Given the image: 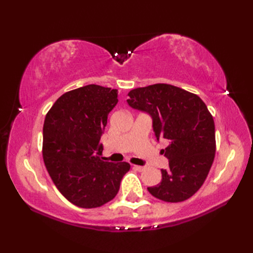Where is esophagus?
I'll return each mask as SVG.
<instances>
[{"label":"esophagus","instance_id":"obj_1","mask_svg":"<svg viewBox=\"0 0 253 253\" xmlns=\"http://www.w3.org/2000/svg\"><path fill=\"white\" fill-rule=\"evenodd\" d=\"M133 169H137V170H139V171H142V170H144V169H146L147 168H146V166H140V165H133Z\"/></svg>","mask_w":253,"mask_h":253}]
</instances>
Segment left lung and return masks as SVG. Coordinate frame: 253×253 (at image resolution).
Segmentation results:
<instances>
[{"label": "left lung", "mask_w": 253, "mask_h": 253, "mask_svg": "<svg viewBox=\"0 0 253 253\" xmlns=\"http://www.w3.org/2000/svg\"><path fill=\"white\" fill-rule=\"evenodd\" d=\"M127 103L152 118L157 140L166 139L163 150L169 169H161L162 180L148 187L165 202H181L200 189L215 157V126L206 103L178 87L155 84L131 90Z\"/></svg>", "instance_id": "left-lung-1"}]
</instances>
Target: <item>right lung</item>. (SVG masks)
<instances>
[{"mask_svg":"<svg viewBox=\"0 0 253 253\" xmlns=\"http://www.w3.org/2000/svg\"><path fill=\"white\" fill-rule=\"evenodd\" d=\"M117 93V89L84 85L60 96L45 116V168L62 195L79 208H98L114 199L130 169L127 162L112 163L101 157L100 139Z\"/></svg>","mask_w":253,"mask_h":253,"instance_id":"1","label":"right lung"}]
</instances>
